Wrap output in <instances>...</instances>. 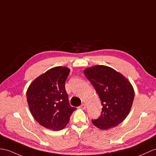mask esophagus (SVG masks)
I'll return each mask as SVG.
<instances>
[{
  "label": "esophagus",
  "mask_w": 156,
  "mask_h": 156,
  "mask_svg": "<svg viewBox=\"0 0 156 156\" xmlns=\"http://www.w3.org/2000/svg\"><path fill=\"white\" fill-rule=\"evenodd\" d=\"M79 108H80V109H82V110H86V104H82L81 106L79 107Z\"/></svg>",
  "instance_id": "34e87169"
}]
</instances>
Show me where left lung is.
<instances>
[{"mask_svg": "<svg viewBox=\"0 0 156 156\" xmlns=\"http://www.w3.org/2000/svg\"><path fill=\"white\" fill-rule=\"evenodd\" d=\"M84 74L98 94L102 113L92 124L101 129L115 127L127 117L134 99V90L128 80L113 68L97 65L86 68Z\"/></svg>", "mask_w": 156, "mask_h": 156, "instance_id": "obj_1", "label": "left lung"}]
</instances>
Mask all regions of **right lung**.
<instances>
[{"instance_id": "1", "label": "right lung", "mask_w": 156, "mask_h": 156, "mask_svg": "<svg viewBox=\"0 0 156 156\" xmlns=\"http://www.w3.org/2000/svg\"><path fill=\"white\" fill-rule=\"evenodd\" d=\"M70 69L56 66L36 78L27 92L32 116L44 128L58 131L68 124L76 108L72 107L65 90Z\"/></svg>"}]
</instances>
